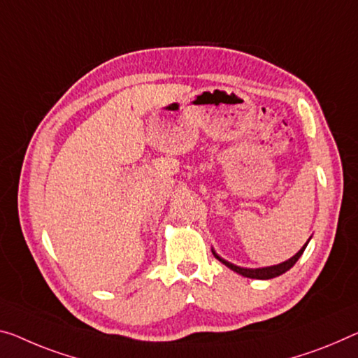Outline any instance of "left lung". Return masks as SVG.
<instances>
[{
	"label": "left lung",
	"instance_id": "8db88e82",
	"mask_svg": "<svg viewBox=\"0 0 358 358\" xmlns=\"http://www.w3.org/2000/svg\"><path fill=\"white\" fill-rule=\"evenodd\" d=\"M309 240H310V238H309ZM307 243H309V241H307ZM307 243H306L304 246H302V248H301L298 252H296V255H294L293 257H291V259L285 261V262H282V264H277V266L261 267V268H245V267H238V266H235V264H232V262L222 259V257L219 256L216 251H213V255H214V257H216V259L221 261V262L224 264V266H227L229 268H232V271L236 272V273L243 275V277L257 278V280H268V278L278 277V275H282V273H285L287 271H289V268L293 267L296 262H298V259L301 257L302 252H304Z\"/></svg>",
	"mask_w": 358,
	"mask_h": 358
}]
</instances>
